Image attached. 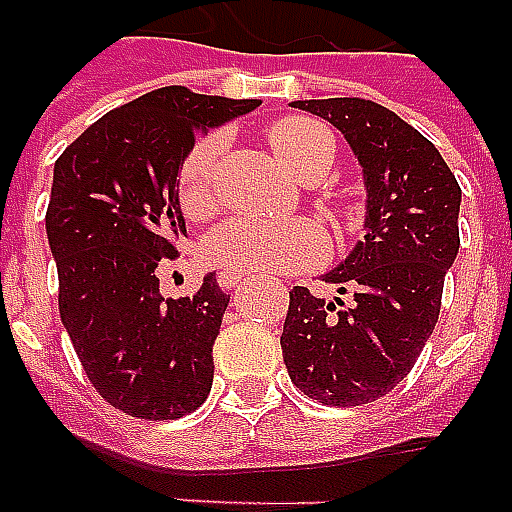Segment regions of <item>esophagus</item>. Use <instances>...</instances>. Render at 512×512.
<instances>
[{
  "instance_id": "34e87169",
  "label": "esophagus",
  "mask_w": 512,
  "mask_h": 512,
  "mask_svg": "<svg viewBox=\"0 0 512 512\" xmlns=\"http://www.w3.org/2000/svg\"><path fill=\"white\" fill-rule=\"evenodd\" d=\"M248 278V272H237V270H224L218 272V286L226 288V291H232V288H237L242 283V280Z\"/></svg>"
}]
</instances>
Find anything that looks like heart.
Here are the masks:
<instances>
[{
  "mask_svg": "<svg viewBox=\"0 0 512 512\" xmlns=\"http://www.w3.org/2000/svg\"><path fill=\"white\" fill-rule=\"evenodd\" d=\"M272 153L299 180L313 169H329L334 159V140L313 118L286 115L267 126ZM224 153V134H207L188 151L180 164V205L188 215H205L215 207L218 161ZM324 229L307 218L297 221H251L232 218L215 226L202 242V256L213 267L237 272L302 270L324 259Z\"/></svg>",
  "mask_w": 512,
  "mask_h": 512,
  "instance_id": "heart-1",
  "label": "heart"
}]
</instances>
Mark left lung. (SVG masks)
Masks as SVG:
<instances>
[{"label": "left lung", "instance_id": "8db88e82", "mask_svg": "<svg viewBox=\"0 0 512 512\" xmlns=\"http://www.w3.org/2000/svg\"><path fill=\"white\" fill-rule=\"evenodd\" d=\"M291 107L337 126L367 188L364 240L326 272L340 294L288 291L280 348L291 383L332 407L386 397L424 351L440 315L445 272L459 253L461 188L440 151L388 107L359 99H299Z\"/></svg>", "mask_w": 512, "mask_h": 512}]
</instances>
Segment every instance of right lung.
Here are the masks:
<instances>
[{
  "instance_id": "add662e5",
  "label": "right lung",
  "mask_w": 512,
  "mask_h": 512,
  "mask_svg": "<svg viewBox=\"0 0 512 512\" xmlns=\"http://www.w3.org/2000/svg\"><path fill=\"white\" fill-rule=\"evenodd\" d=\"M256 99L156 88L105 113L53 167L45 232L59 313L99 397L145 421L197 410L213 388V343L229 294L215 272L188 297H161L159 272L186 234L178 172L197 134Z\"/></svg>"
}]
</instances>
